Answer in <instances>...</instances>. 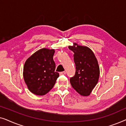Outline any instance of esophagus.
<instances>
[{"label":"esophagus","instance_id":"34e87169","mask_svg":"<svg viewBox=\"0 0 126 126\" xmlns=\"http://www.w3.org/2000/svg\"><path fill=\"white\" fill-rule=\"evenodd\" d=\"M60 75H66V72H60Z\"/></svg>","mask_w":126,"mask_h":126}]
</instances>
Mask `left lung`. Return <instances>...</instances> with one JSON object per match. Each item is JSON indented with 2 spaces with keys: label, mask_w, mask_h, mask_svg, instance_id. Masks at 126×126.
Masks as SVG:
<instances>
[{
  "label": "left lung",
  "mask_w": 126,
  "mask_h": 126,
  "mask_svg": "<svg viewBox=\"0 0 126 126\" xmlns=\"http://www.w3.org/2000/svg\"><path fill=\"white\" fill-rule=\"evenodd\" d=\"M68 47L74 53L76 69L75 75L70 79L72 87L80 95L89 96L99 79L100 68L97 58L87 46L73 43V45Z\"/></svg>",
  "instance_id": "obj_1"
}]
</instances>
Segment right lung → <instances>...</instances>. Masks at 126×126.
<instances>
[{
    "label": "right lung",
    "mask_w": 126,
    "mask_h": 126,
    "mask_svg": "<svg viewBox=\"0 0 126 126\" xmlns=\"http://www.w3.org/2000/svg\"><path fill=\"white\" fill-rule=\"evenodd\" d=\"M55 50L42 48L35 51L26 61L23 79L32 94L43 96L47 94L56 84L59 73L55 72L53 60Z\"/></svg>",
    "instance_id": "1"
}]
</instances>
